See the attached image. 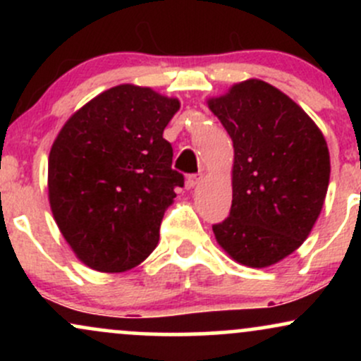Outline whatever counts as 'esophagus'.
Returning a JSON list of instances; mask_svg holds the SVG:
<instances>
[{
    "label": "esophagus",
    "instance_id": "esophagus-1",
    "mask_svg": "<svg viewBox=\"0 0 361 361\" xmlns=\"http://www.w3.org/2000/svg\"><path fill=\"white\" fill-rule=\"evenodd\" d=\"M202 180H204V176H202V175H190L188 178H186V183H185L186 188H188V190L195 188V186L202 183Z\"/></svg>",
    "mask_w": 361,
    "mask_h": 361
}]
</instances>
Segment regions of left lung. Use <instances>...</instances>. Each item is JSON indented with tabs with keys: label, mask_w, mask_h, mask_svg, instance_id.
Listing matches in <instances>:
<instances>
[{
	"label": "left lung",
	"mask_w": 361,
	"mask_h": 361,
	"mask_svg": "<svg viewBox=\"0 0 361 361\" xmlns=\"http://www.w3.org/2000/svg\"><path fill=\"white\" fill-rule=\"evenodd\" d=\"M207 105L233 139L231 215L212 227L235 263L267 268L299 250L329 185V149L312 118L270 82H235Z\"/></svg>",
	"instance_id": "8db88e82"
}]
</instances>
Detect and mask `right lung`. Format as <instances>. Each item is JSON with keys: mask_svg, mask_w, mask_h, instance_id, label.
I'll return each mask as SVG.
<instances>
[{"mask_svg": "<svg viewBox=\"0 0 361 361\" xmlns=\"http://www.w3.org/2000/svg\"><path fill=\"white\" fill-rule=\"evenodd\" d=\"M180 100L147 86L103 91L62 126L49 154V204L76 258L120 273L154 251L183 175L163 132Z\"/></svg>", "mask_w": 361, "mask_h": 361, "instance_id": "add662e5", "label": "right lung"}]
</instances>
